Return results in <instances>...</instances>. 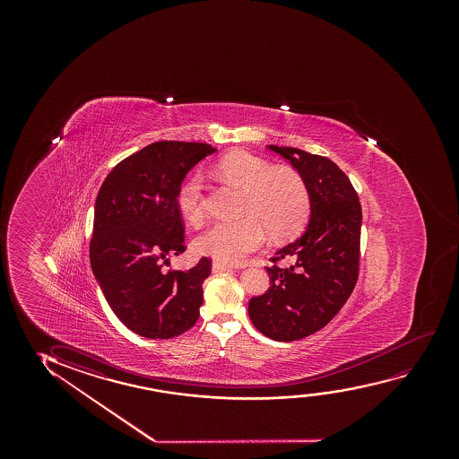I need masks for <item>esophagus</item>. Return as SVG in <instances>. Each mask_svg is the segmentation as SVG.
Masks as SVG:
<instances>
[{
    "label": "esophagus",
    "instance_id": "1",
    "mask_svg": "<svg viewBox=\"0 0 459 459\" xmlns=\"http://www.w3.org/2000/svg\"><path fill=\"white\" fill-rule=\"evenodd\" d=\"M232 266L229 264H224V262H218V260H214L213 264H212V270L213 273H222V271L230 270Z\"/></svg>",
    "mask_w": 459,
    "mask_h": 459
}]
</instances>
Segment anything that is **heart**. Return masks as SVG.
<instances>
[{
  "label": "heart",
  "instance_id": "heart-1",
  "mask_svg": "<svg viewBox=\"0 0 459 459\" xmlns=\"http://www.w3.org/2000/svg\"><path fill=\"white\" fill-rule=\"evenodd\" d=\"M212 174L245 189L239 220L218 221L195 239V249L226 264H237L260 249L268 230L289 237L306 222L310 210L307 185L291 168H273L251 152L233 151L212 166ZM177 205L183 220L199 224L204 216V180L189 177L178 189Z\"/></svg>",
  "mask_w": 459,
  "mask_h": 459
}]
</instances>
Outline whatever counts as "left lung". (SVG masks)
Masks as SVG:
<instances>
[{"label": "left lung", "instance_id": "obj_1", "mask_svg": "<svg viewBox=\"0 0 459 459\" xmlns=\"http://www.w3.org/2000/svg\"><path fill=\"white\" fill-rule=\"evenodd\" d=\"M266 149L304 178L310 214L301 237L271 258L291 266L266 268L270 289L252 296L247 312L266 337L293 342L326 326L351 295L358 281L362 210L350 178L329 158L282 145Z\"/></svg>", "mask_w": 459, "mask_h": 459}]
</instances>
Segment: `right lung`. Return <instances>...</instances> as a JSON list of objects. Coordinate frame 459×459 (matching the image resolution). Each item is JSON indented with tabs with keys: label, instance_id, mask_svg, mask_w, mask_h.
<instances>
[{
	"label": "right lung",
	"instance_id": "add662e5",
	"mask_svg": "<svg viewBox=\"0 0 459 459\" xmlns=\"http://www.w3.org/2000/svg\"><path fill=\"white\" fill-rule=\"evenodd\" d=\"M210 144L161 141L117 164L95 199L91 266L109 307L145 339H172L199 318L210 260L186 271L160 262L185 252L177 195Z\"/></svg>",
	"mask_w": 459,
	"mask_h": 459
}]
</instances>
